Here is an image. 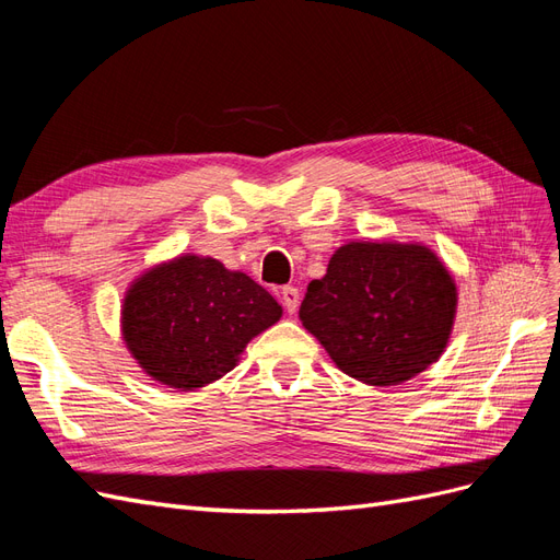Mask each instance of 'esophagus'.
Returning a JSON list of instances; mask_svg holds the SVG:
<instances>
[{"instance_id": "34e87169", "label": "esophagus", "mask_w": 560, "mask_h": 560, "mask_svg": "<svg viewBox=\"0 0 560 560\" xmlns=\"http://www.w3.org/2000/svg\"><path fill=\"white\" fill-rule=\"evenodd\" d=\"M280 296H282V306L287 308V313H296L299 311V299H301V294H299V290L296 287H292V284H287V287H282L280 290Z\"/></svg>"}]
</instances>
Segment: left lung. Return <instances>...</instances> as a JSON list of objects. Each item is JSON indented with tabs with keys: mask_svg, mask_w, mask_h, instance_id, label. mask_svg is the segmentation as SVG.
<instances>
[{
	"mask_svg": "<svg viewBox=\"0 0 560 560\" xmlns=\"http://www.w3.org/2000/svg\"><path fill=\"white\" fill-rule=\"evenodd\" d=\"M455 284L422 245L350 243L308 284L299 317L343 374L397 385L444 352Z\"/></svg>",
	"mask_w": 560,
	"mask_h": 560,
	"instance_id": "1",
	"label": "left lung"
}]
</instances>
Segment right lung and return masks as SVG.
I'll use <instances>...</instances> for the list:
<instances>
[{
    "label": "right lung",
    "instance_id": "obj_1",
    "mask_svg": "<svg viewBox=\"0 0 560 560\" xmlns=\"http://www.w3.org/2000/svg\"><path fill=\"white\" fill-rule=\"evenodd\" d=\"M261 284L214 259L189 254L149 270L124 303V338L149 376L171 387H202L280 319Z\"/></svg>",
    "mask_w": 560,
    "mask_h": 560
}]
</instances>
